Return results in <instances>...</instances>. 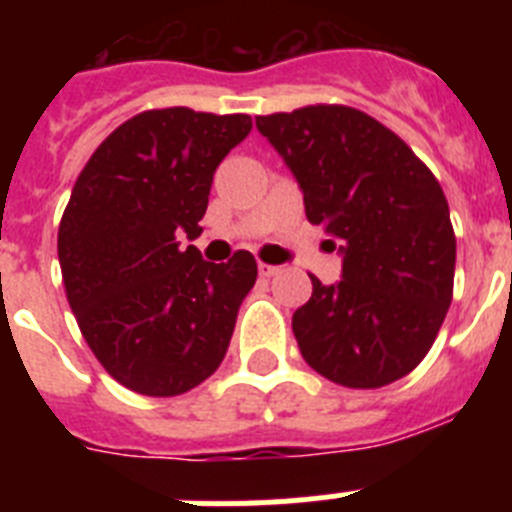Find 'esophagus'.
Segmentation results:
<instances>
[{"mask_svg": "<svg viewBox=\"0 0 512 512\" xmlns=\"http://www.w3.org/2000/svg\"><path fill=\"white\" fill-rule=\"evenodd\" d=\"M259 274L261 277H274V274H279V266H274V264H264V261H259Z\"/></svg>", "mask_w": 512, "mask_h": 512, "instance_id": "obj_1", "label": "esophagus"}]
</instances>
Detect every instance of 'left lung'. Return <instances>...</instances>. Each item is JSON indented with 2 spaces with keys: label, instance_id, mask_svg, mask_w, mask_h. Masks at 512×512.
<instances>
[{
  "label": "left lung",
  "instance_id": "obj_1",
  "mask_svg": "<svg viewBox=\"0 0 512 512\" xmlns=\"http://www.w3.org/2000/svg\"><path fill=\"white\" fill-rule=\"evenodd\" d=\"M256 128L284 158L343 256V279L292 315L307 364L330 382L377 390L431 351L454 297L456 235L431 169L400 135L346 104L259 115Z\"/></svg>",
  "mask_w": 512,
  "mask_h": 512
}]
</instances>
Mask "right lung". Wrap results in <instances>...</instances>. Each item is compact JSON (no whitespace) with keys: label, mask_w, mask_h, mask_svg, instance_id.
I'll return each mask as SVG.
<instances>
[{"label":"right lung","mask_w":512,"mask_h":512,"mask_svg":"<svg viewBox=\"0 0 512 512\" xmlns=\"http://www.w3.org/2000/svg\"><path fill=\"white\" fill-rule=\"evenodd\" d=\"M248 133V115L146 110L76 179L58 225L63 287L99 364L138 395H184L225 359L256 259L210 264L179 238L202 233L212 174Z\"/></svg>","instance_id":"obj_1"}]
</instances>
